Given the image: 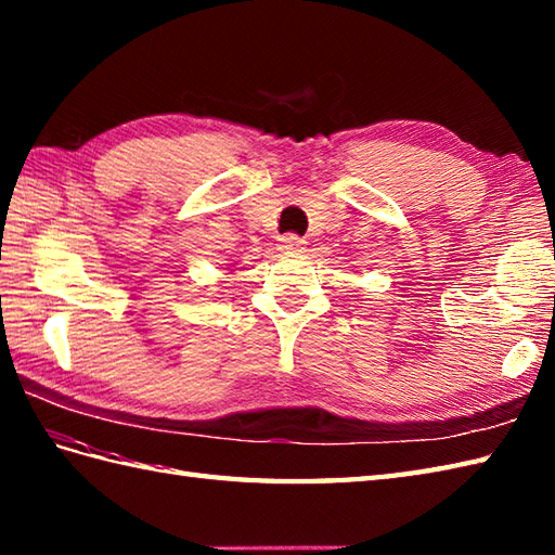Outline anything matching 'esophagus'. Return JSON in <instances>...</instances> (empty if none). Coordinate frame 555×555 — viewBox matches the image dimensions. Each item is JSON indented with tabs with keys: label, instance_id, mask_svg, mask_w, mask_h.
<instances>
[{
	"label": "esophagus",
	"instance_id": "obj_1",
	"mask_svg": "<svg viewBox=\"0 0 555 555\" xmlns=\"http://www.w3.org/2000/svg\"><path fill=\"white\" fill-rule=\"evenodd\" d=\"M305 241L296 233H286L279 238V250L281 253H302Z\"/></svg>",
	"mask_w": 555,
	"mask_h": 555
}]
</instances>
